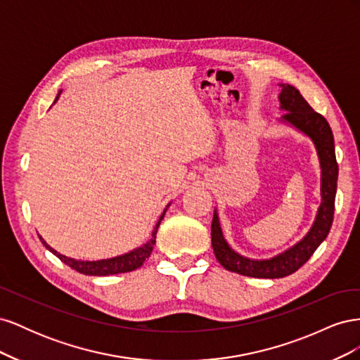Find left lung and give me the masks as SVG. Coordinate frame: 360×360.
<instances>
[{
	"instance_id": "obj_1",
	"label": "left lung",
	"mask_w": 360,
	"mask_h": 360,
	"mask_svg": "<svg viewBox=\"0 0 360 360\" xmlns=\"http://www.w3.org/2000/svg\"><path fill=\"white\" fill-rule=\"evenodd\" d=\"M279 94L281 108L287 112L282 115L284 122L297 127L300 132L307 134L317 147V153L321 165V205L317 213L311 231L307 237L270 259H249L238 255L228 246L222 236L219 217L214 212L212 221V246L216 259L230 271H236L250 278L276 279L288 276L299 270L311 255L315 252L321 242L328 237L333 222L335 212V195L338 181V163L335 156V141L332 129L321 114L315 112L311 105L303 99V96L292 85L282 84Z\"/></svg>"
}]
</instances>
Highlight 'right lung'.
<instances>
[{
    "mask_svg": "<svg viewBox=\"0 0 360 360\" xmlns=\"http://www.w3.org/2000/svg\"><path fill=\"white\" fill-rule=\"evenodd\" d=\"M58 101V97L56 99V102ZM165 214V212H163ZM163 214L160 216L159 222L156 224L153 234H151L150 242H147L144 246H141L132 252L124 254V255H120L115 258H110V259H101V261H79V259H73L69 258L66 255H61L58 254L56 249H52L49 245L45 243V240L40 237L41 243L46 246V249H49L53 255H57L64 264H68L70 269L79 271V274L84 275H91V276H108V275H117V274H126V271H132L136 270L138 267L143 266L144 261L150 257L151 250H153V246L156 243V233H158V228L160 221L163 219Z\"/></svg>",
    "mask_w": 360,
    "mask_h": 360,
    "instance_id": "right-lung-1",
    "label": "right lung"
}]
</instances>
